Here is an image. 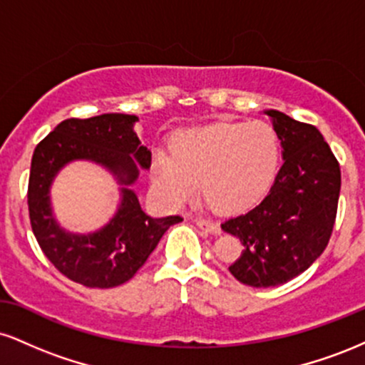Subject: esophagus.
<instances>
[{
    "mask_svg": "<svg viewBox=\"0 0 365 365\" xmlns=\"http://www.w3.org/2000/svg\"><path fill=\"white\" fill-rule=\"evenodd\" d=\"M195 225L199 226L200 230H206V232L212 233V235H220V233H221L220 225L212 223V221H207V220H195Z\"/></svg>",
    "mask_w": 365,
    "mask_h": 365,
    "instance_id": "34e87169",
    "label": "esophagus"
}]
</instances>
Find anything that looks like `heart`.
Wrapping results in <instances>:
<instances>
[{
  "instance_id": "obj_1",
  "label": "heart",
  "mask_w": 365,
  "mask_h": 365,
  "mask_svg": "<svg viewBox=\"0 0 365 365\" xmlns=\"http://www.w3.org/2000/svg\"><path fill=\"white\" fill-rule=\"evenodd\" d=\"M173 154L158 150L153 185L166 202L200 194L217 212H240L266 194L279 165V137L264 121L188 128L175 135Z\"/></svg>"
}]
</instances>
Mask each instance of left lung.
I'll return each mask as SVG.
<instances>
[{
    "label": "left lung",
    "mask_w": 365,
    "mask_h": 365,
    "mask_svg": "<svg viewBox=\"0 0 365 365\" xmlns=\"http://www.w3.org/2000/svg\"><path fill=\"white\" fill-rule=\"evenodd\" d=\"M264 115L279 137L283 165L257 206L221 225L244 245L230 273L254 288L290 282L324 252L341 187L340 165L319 130L282 111Z\"/></svg>",
    "instance_id": "left-lung-1"
}]
</instances>
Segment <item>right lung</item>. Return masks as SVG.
Listing matches in <instances>:
<instances>
[{"label": "right lung", "instance_id": "1", "mask_svg": "<svg viewBox=\"0 0 365 365\" xmlns=\"http://www.w3.org/2000/svg\"><path fill=\"white\" fill-rule=\"evenodd\" d=\"M135 115L104 113L87 120L70 118L37 144L29 178V216L32 232L53 266L75 283L113 288L128 282L180 216L150 217L142 211L132 185L140 170L150 168V150L137 137ZM73 160L101 165L117 180L120 202L101 229L75 234L63 229L51 204V185Z\"/></svg>", "mask_w": 365, "mask_h": 365}]
</instances>
